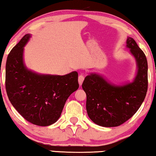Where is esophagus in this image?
<instances>
[{
  "instance_id": "1",
  "label": "esophagus",
  "mask_w": 156,
  "mask_h": 156,
  "mask_svg": "<svg viewBox=\"0 0 156 156\" xmlns=\"http://www.w3.org/2000/svg\"><path fill=\"white\" fill-rule=\"evenodd\" d=\"M84 78H85V77L83 75H80V76H78V83H79L80 86H81L82 85L83 82V80H84Z\"/></svg>"
}]
</instances>
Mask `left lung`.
I'll return each mask as SVG.
<instances>
[{"label": "left lung", "mask_w": 156, "mask_h": 156, "mask_svg": "<svg viewBox=\"0 0 156 156\" xmlns=\"http://www.w3.org/2000/svg\"><path fill=\"white\" fill-rule=\"evenodd\" d=\"M127 47L136 60L137 72L133 81L112 84L96 73L85 78L82 88L86 94V111L90 119L102 127H117L130 119L145 99L147 90V62L134 39L128 37Z\"/></svg>", "instance_id": "1"}]
</instances>
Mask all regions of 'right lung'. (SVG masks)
<instances>
[{
	"mask_svg": "<svg viewBox=\"0 0 156 156\" xmlns=\"http://www.w3.org/2000/svg\"><path fill=\"white\" fill-rule=\"evenodd\" d=\"M30 37L24 35L8 55L5 89L11 104L26 120L45 127L57 122L68 98L79 87L78 74L73 71L55 76L28 70L23 55Z\"/></svg>",
	"mask_w": 156,
	"mask_h": 156,
	"instance_id": "obj_1",
	"label": "right lung"
}]
</instances>
